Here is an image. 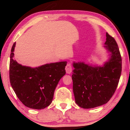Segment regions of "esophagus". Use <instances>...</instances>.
Wrapping results in <instances>:
<instances>
[{"instance_id": "34e87169", "label": "esophagus", "mask_w": 130, "mask_h": 130, "mask_svg": "<svg viewBox=\"0 0 130 130\" xmlns=\"http://www.w3.org/2000/svg\"><path fill=\"white\" fill-rule=\"evenodd\" d=\"M66 73L67 74H70L72 73V67L70 63H69L67 64L66 67Z\"/></svg>"}]
</instances>
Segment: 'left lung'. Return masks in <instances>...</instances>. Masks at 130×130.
I'll use <instances>...</instances> for the list:
<instances>
[{"label":"left lung","mask_w":130,"mask_h":130,"mask_svg":"<svg viewBox=\"0 0 130 130\" xmlns=\"http://www.w3.org/2000/svg\"><path fill=\"white\" fill-rule=\"evenodd\" d=\"M104 48L109 59L103 66L73 62V90L76 104L90 109L105 104L118 86L122 70V59L115 39L106 34Z\"/></svg>","instance_id":"1"}]
</instances>
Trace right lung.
<instances>
[{"mask_svg": "<svg viewBox=\"0 0 130 130\" xmlns=\"http://www.w3.org/2000/svg\"><path fill=\"white\" fill-rule=\"evenodd\" d=\"M16 42L10 56V85L21 102L35 109H44L52 102L54 90L66 74V61L45 64L35 67L25 66L13 59Z\"/></svg>", "mask_w": 130, "mask_h": 130, "instance_id": "add662e5", "label": "right lung"}]
</instances>
